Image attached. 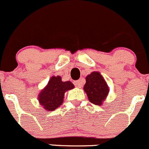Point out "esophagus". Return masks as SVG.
Segmentation results:
<instances>
[{
  "label": "esophagus",
  "instance_id": "obj_1",
  "mask_svg": "<svg viewBox=\"0 0 149 149\" xmlns=\"http://www.w3.org/2000/svg\"><path fill=\"white\" fill-rule=\"evenodd\" d=\"M73 84H74V85L76 86V87L78 88H81L82 87V84H83V81L82 80H78V81H76L73 82Z\"/></svg>",
  "mask_w": 149,
  "mask_h": 149
}]
</instances>
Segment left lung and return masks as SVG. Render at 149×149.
I'll list each match as a JSON object with an SVG mask.
<instances>
[{
    "label": "left lung",
    "instance_id": "1",
    "mask_svg": "<svg viewBox=\"0 0 149 149\" xmlns=\"http://www.w3.org/2000/svg\"><path fill=\"white\" fill-rule=\"evenodd\" d=\"M90 102L101 106L109 92V88L99 72H92L86 78L84 87Z\"/></svg>",
    "mask_w": 149,
    "mask_h": 149
}]
</instances>
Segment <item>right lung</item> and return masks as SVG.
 Listing matches in <instances>:
<instances>
[{"instance_id": "1", "label": "right lung", "mask_w": 149, "mask_h": 149, "mask_svg": "<svg viewBox=\"0 0 149 149\" xmlns=\"http://www.w3.org/2000/svg\"><path fill=\"white\" fill-rule=\"evenodd\" d=\"M73 88L74 85L70 81L63 82L61 76H53L39 93L38 99L46 110L54 111L63 102L65 92Z\"/></svg>"}]
</instances>
